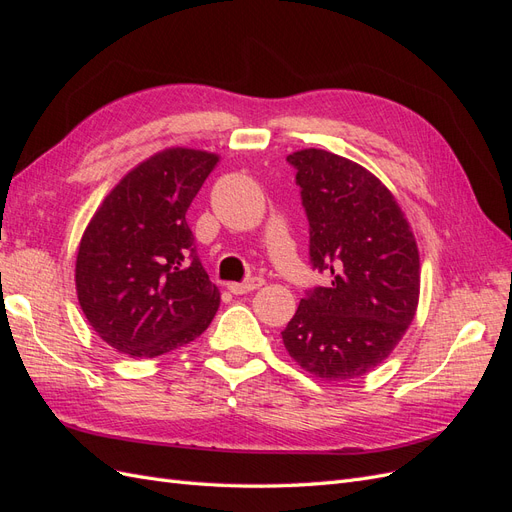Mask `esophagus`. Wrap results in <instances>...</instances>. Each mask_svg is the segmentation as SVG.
<instances>
[{
    "label": "esophagus",
    "mask_w": 512,
    "mask_h": 512,
    "mask_svg": "<svg viewBox=\"0 0 512 512\" xmlns=\"http://www.w3.org/2000/svg\"><path fill=\"white\" fill-rule=\"evenodd\" d=\"M260 286H265V280H262V277H250V280H245V282H232V284H228V290L232 294H247V292L258 290Z\"/></svg>",
    "instance_id": "obj_1"
}]
</instances>
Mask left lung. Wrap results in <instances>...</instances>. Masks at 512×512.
I'll return each mask as SVG.
<instances>
[{
  "instance_id": "left-lung-1",
  "label": "left lung",
  "mask_w": 512,
  "mask_h": 512,
  "mask_svg": "<svg viewBox=\"0 0 512 512\" xmlns=\"http://www.w3.org/2000/svg\"><path fill=\"white\" fill-rule=\"evenodd\" d=\"M309 220V258L331 288L309 290L282 331L309 374H369L406 335L421 294V260L406 213L367 168L324 149L288 156Z\"/></svg>"
}]
</instances>
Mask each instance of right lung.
I'll list each match as a JSON object with an SVG mask.
<instances>
[{
    "instance_id": "right-lung-1",
    "label": "right lung",
    "mask_w": 512,
    "mask_h": 512,
    "mask_svg": "<svg viewBox=\"0 0 512 512\" xmlns=\"http://www.w3.org/2000/svg\"><path fill=\"white\" fill-rule=\"evenodd\" d=\"M218 153L170 147L134 166L89 220L79 252L76 297L91 329L132 359L177 350L203 333L220 290L194 252L185 222Z\"/></svg>"
}]
</instances>
